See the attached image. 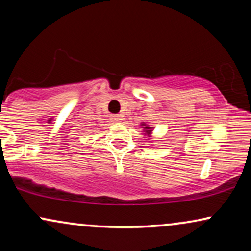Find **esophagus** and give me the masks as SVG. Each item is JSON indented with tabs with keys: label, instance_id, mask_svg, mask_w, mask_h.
Segmentation results:
<instances>
[{
	"label": "esophagus",
	"instance_id": "1",
	"mask_svg": "<svg viewBox=\"0 0 251 251\" xmlns=\"http://www.w3.org/2000/svg\"><path fill=\"white\" fill-rule=\"evenodd\" d=\"M111 120L114 122H120V121H122L123 118L121 114H114V115H111Z\"/></svg>",
	"mask_w": 251,
	"mask_h": 251
}]
</instances>
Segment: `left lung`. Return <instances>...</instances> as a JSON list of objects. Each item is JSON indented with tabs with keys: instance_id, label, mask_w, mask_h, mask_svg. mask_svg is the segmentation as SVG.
Listing matches in <instances>:
<instances>
[{
	"instance_id": "1",
	"label": "left lung",
	"mask_w": 251,
	"mask_h": 251,
	"mask_svg": "<svg viewBox=\"0 0 251 251\" xmlns=\"http://www.w3.org/2000/svg\"><path fill=\"white\" fill-rule=\"evenodd\" d=\"M143 126H144V132H146V133H145V135H150V133H151V132H152V129H151V128H150V126H147L145 125V123H144V125H143Z\"/></svg>"
}]
</instances>
